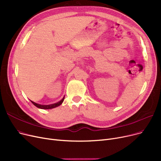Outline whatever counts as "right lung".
I'll return each instance as SVG.
<instances>
[{
  "label": "right lung",
  "mask_w": 161,
  "mask_h": 161,
  "mask_svg": "<svg viewBox=\"0 0 161 161\" xmlns=\"http://www.w3.org/2000/svg\"><path fill=\"white\" fill-rule=\"evenodd\" d=\"M64 97L62 100L58 101V103H54L52 104H48V105H43V104H39L34 103L33 101H31V102L34 104V105L37 107V108H42V109H51V108H55V107H58L59 105H60V104L62 103V102L64 101Z\"/></svg>",
  "instance_id": "right-lung-1"
}]
</instances>
